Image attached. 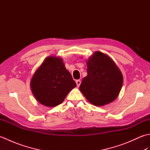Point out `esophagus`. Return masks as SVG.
<instances>
[{
	"mask_svg": "<svg viewBox=\"0 0 150 150\" xmlns=\"http://www.w3.org/2000/svg\"><path fill=\"white\" fill-rule=\"evenodd\" d=\"M81 83V81L80 80H77V81H76V84H77V87H79V86H80Z\"/></svg>",
	"mask_w": 150,
	"mask_h": 150,
	"instance_id": "34e87169",
	"label": "esophagus"
}]
</instances>
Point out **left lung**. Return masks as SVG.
<instances>
[{
  "mask_svg": "<svg viewBox=\"0 0 150 150\" xmlns=\"http://www.w3.org/2000/svg\"><path fill=\"white\" fill-rule=\"evenodd\" d=\"M88 75L79 90L95 106H104L117 97L123 77L119 69L108 55L96 52L87 62Z\"/></svg>",
  "mask_w": 150,
  "mask_h": 150,
  "instance_id": "1",
  "label": "left lung"
}]
</instances>
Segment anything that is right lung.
Listing matches in <instances>:
<instances>
[{"mask_svg":"<svg viewBox=\"0 0 150 150\" xmlns=\"http://www.w3.org/2000/svg\"><path fill=\"white\" fill-rule=\"evenodd\" d=\"M77 86L63 60L49 57L44 60L31 81V88L36 99L44 106L61 104L69 92Z\"/></svg>","mask_w":150,"mask_h":150,"instance_id":"add662e5","label":"right lung"}]
</instances>
